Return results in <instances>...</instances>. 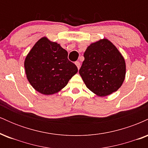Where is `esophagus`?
Wrapping results in <instances>:
<instances>
[{
    "instance_id": "1",
    "label": "esophagus",
    "mask_w": 148,
    "mask_h": 148,
    "mask_svg": "<svg viewBox=\"0 0 148 148\" xmlns=\"http://www.w3.org/2000/svg\"><path fill=\"white\" fill-rule=\"evenodd\" d=\"M75 64L76 65V67H77L78 69H79L80 67H81V63L79 62V61H76L75 62Z\"/></svg>"
}]
</instances>
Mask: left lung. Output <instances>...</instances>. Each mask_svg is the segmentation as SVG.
<instances>
[{
	"instance_id": "8db88e82",
	"label": "left lung",
	"mask_w": 148,
	"mask_h": 148,
	"mask_svg": "<svg viewBox=\"0 0 148 148\" xmlns=\"http://www.w3.org/2000/svg\"><path fill=\"white\" fill-rule=\"evenodd\" d=\"M84 56L79 74L90 90L97 96L105 97L121 87L125 79L126 64L111 41L103 38L90 44Z\"/></svg>"
}]
</instances>
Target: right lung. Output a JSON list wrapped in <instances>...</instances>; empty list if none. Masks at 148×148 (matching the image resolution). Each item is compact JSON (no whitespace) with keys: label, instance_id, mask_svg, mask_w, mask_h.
Masks as SVG:
<instances>
[{"label":"right lung","instance_id":"1","mask_svg":"<svg viewBox=\"0 0 148 148\" xmlns=\"http://www.w3.org/2000/svg\"><path fill=\"white\" fill-rule=\"evenodd\" d=\"M67 56L65 49L46 37L35 44L25 57L24 67L27 79L35 90L49 95L67 86L78 72Z\"/></svg>","mask_w":148,"mask_h":148}]
</instances>
